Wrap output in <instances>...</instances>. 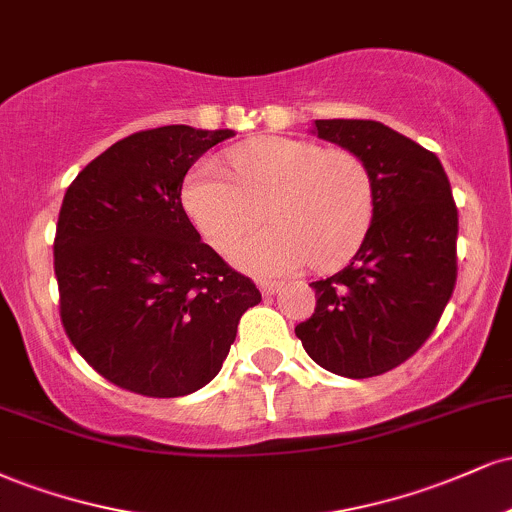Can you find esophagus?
<instances>
[{"instance_id":"1","label":"esophagus","mask_w":512,"mask_h":512,"mask_svg":"<svg viewBox=\"0 0 512 512\" xmlns=\"http://www.w3.org/2000/svg\"><path fill=\"white\" fill-rule=\"evenodd\" d=\"M281 289V284L279 281H267V279H262L260 281V291H262V296H274L276 291Z\"/></svg>"}]
</instances>
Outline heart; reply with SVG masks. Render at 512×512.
<instances>
[{"label":"heart","instance_id":"b5f03b06","mask_svg":"<svg viewBox=\"0 0 512 512\" xmlns=\"http://www.w3.org/2000/svg\"><path fill=\"white\" fill-rule=\"evenodd\" d=\"M231 175L199 163L182 199L204 240L226 252L262 221L231 257L250 274H289L305 262L330 269L349 260L366 238L375 209L373 175L349 149L310 139L260 137L228 151Z\"/></svg>","mask_w":512,"mask_h":512}]
</instances>
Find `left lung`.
Listing matches in <instances>:
<instances>
[{
    "label": "left lung",
    "mask_w": 512,
    "mask_h": 512,
    "mask_svg": "<svg viewBox=\"0 0 512 512\" xmlns=\"http://www.w3.org/2000/svg\"><path fill=\"white\" fill-rule=\"evenodd\" d=\"M373 175L375 209L342 272L313 281L315 313L296 337L344 378L397 368L436 330L457 281V207L438 156L375 120H315Z\"/></svg>",
    "instance_id": "left-lung-1"
}]
</instances>
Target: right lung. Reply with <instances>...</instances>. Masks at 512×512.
Segmentation results:
<instances>
[{
	"mask_svg": "<svg viewBox=\"0 0 512 512\" xmlns=\"http://www.w3.org/2000/svg\"><path fill=\"white\" fill-rule=\"evenodd\" d=\"M231 137L187 125L134 132L67 187L55 233L62 325L88 366L122 390L197 392L262 301L202 243L180 199L192 163Z\"/></svg>",
	"mask_w": 512,
	"mask_h": 512,
	"instance_id": "obj_1",
	"label": "right lung"
}]
</instances>
